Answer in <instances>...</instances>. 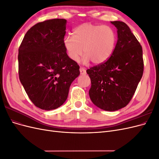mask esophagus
Returning a JSON list of instances; mask_svg holds the SVG:
<instances>
[{
    "label": "esophagus",
    "mask_w": 159,
    "mask_h": 159,
    "mask_svg": "<svg viewBox=\"0 0 159 159\" xmlns=\"http://www.w3.org/2000/svg\"><path fill=\"white\" fill-rule=\"evenodd\" d=\"M80 74L81 75H85L86 74V71L84 68H80Z\"/></svg>",
    "instance_id": "1"
}]
</instances>
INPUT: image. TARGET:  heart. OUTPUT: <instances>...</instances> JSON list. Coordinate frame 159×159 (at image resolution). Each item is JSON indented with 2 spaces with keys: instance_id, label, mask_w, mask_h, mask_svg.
Segmentation results:
<instances>
[{
  "instance_id": "heart-1",
  "label": "heart",
  "mask_w": 159,
  "mask_h": 159,
  "mask_svg": "<svg viewBox=\"0 0 159 159\" xmlns=\"http://www.w3.org/2000/svg\"><path fill=\"white\" fill-rule=\"evenodd\" d=\"M116 44V34L108 26L84 23L75 28L73 36L68 35L64 39V45L70 58L74 61L84 53L81 61L95 64L107 61L113 54Z\"/></svg>"
}]
</instances>
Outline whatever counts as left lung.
<instances>
[{
    "instance_id": "obj_1",
    "label": "left lung",
    "mask_w": 159,
    "mask_h": 159,
    "mask_svg": "<svg viewBox=\"0 0 159 159\" xmlns=\"http://www.w3.org/2000/svg\"><path fill=\"white\" fill-rule=\"evenodd\" d=\"M117 28V42L113 54L105 63L87 70L91 86L89 95L98 107L107 111L129 103L143 74V50L125 23L111 22Z\"/></svg>"
}]
</instances>
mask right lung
I'll return each instance as SVG.
<instances>
[{
    "label": "right lung",
    "mask_w": 159,
    "mask_h": 159,
    "mask_svg": "<svg viewBox=\"0 0 159 159\" xmlns=\"http://www.w3.org/2000/svg\"><path fill=\"white\" fill-rule=\"evenodd\" d=\"M66 23L56 18L36 24L26 33L18 49L20 82L32 102L44 110L63 105L80 74L64 45Z\"/></svg>",
    "instance_id": "1"
}]
</instances>
